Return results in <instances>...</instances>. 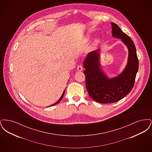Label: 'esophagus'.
<instances>
[{
    "label": "esophagus",
    "instance_id": "obj_1",
    "mask_svg": "<svg viewBox=\"0 0 152 152\" xmlns=\"http://www.w3.org/2000/svg\"><path fill=\"white\" fill-rule=\"evenodd\" d=\"M77 69L78 70V71H82L83 69V66H82V65H81V64H80V65H78L77 66Z\"/></svg>",
    "mask_w": 152,
    "mask_h": 152
}]
</instances>
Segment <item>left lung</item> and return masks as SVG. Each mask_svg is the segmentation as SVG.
Returning a JSON list of instances; mask_svg holds the SVG:
<instances>
[{
    "label": "left lung",
    "mask_w": 152,
    "mask_h": 152,
    "mask_svg": "<svg viewBox=\"0 0 152 152\" xmlns=\"http://www.w3.org/2000/svg\"><path fill=\"white\" fill-rule=\"evenodd\" d=\"M112 35L121 38L129 50L128 63L125 70L117 77L109 79L99 68V50L88 54L84 61L86 86L89 96L100 103L115 102L132 91L138 69V59L133 40L114 23H111Z\"/></svg>",
    "instance_id": "1"
}]
</instances>
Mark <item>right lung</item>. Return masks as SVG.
I'll list each match as a JSON object with an SVG mask.
<instances>
[{
	"label": "right lung",
	"instance_id": "obj_1",
	"mask_svg": "<svg viewBox=\"0 0 152 152\" xmlns=\"http://www.w3.org/2000/svg\"><path fill=\"white\" fill-rule=\"evenodd\" d=\"M64 93H65V91L63 92V94H62V95H61V97L60 98V99L58 100L55 104H53V105H55V104H58L60 101H61V100H62V99H63V96H64Z\"/></svg>",
	"mask_w": 152,
	"mask_h": 152
}]
</instances>
